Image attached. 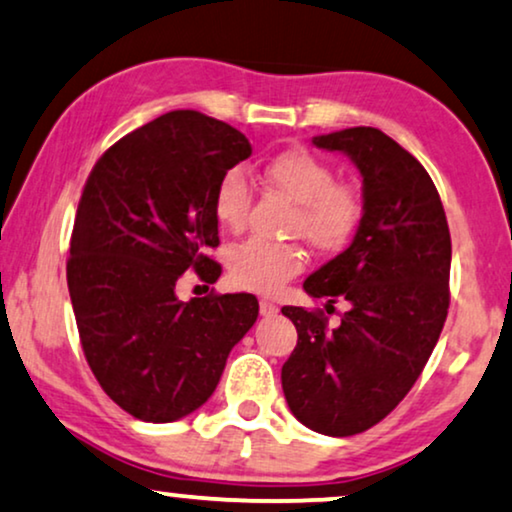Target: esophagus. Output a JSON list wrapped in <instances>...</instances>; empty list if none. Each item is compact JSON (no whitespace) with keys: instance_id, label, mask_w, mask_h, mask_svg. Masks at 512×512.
<instances>
[{"instance_id":"1","label":"esophagus","mask_w":512,"mask_h":512,"mask_svg":"<svg viewBox=\"0 0 512 512\" xmlns=\"http://www.w3.org/2000/svg\"><path fill=\"white\" fill-rule=\"evenodd\" d=\"M260 313L262 316H274V313H278V306L271 299H260Z\"/></svg>"}]
</instances>
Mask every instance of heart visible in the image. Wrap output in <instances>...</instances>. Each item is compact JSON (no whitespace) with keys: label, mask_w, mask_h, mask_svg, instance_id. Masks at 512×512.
<instances>
[{"label":"heart","mask_w":512,"mask_h":512,"mask_svg":"<svg viewBox=\"0 0 512 512\" xmlns=\"http://www.w3.org/2000/svg\"><path fill=\"white\" fill-rule=\"evenodd\" d=\"M269 185L297 203L290 220L292 234L304 236L320 250H337L349 241L360 222V196L351 185L335 182V170L306 149L276 154L264 168ZM252 189L241 168L220 177L213 213L227 229H241L250 210ZM306 257L295 243L248 238L229 255V281L241 290L276 292L304 269Z\"/></svg>","instance_id":"obj_1"}]
</instances>
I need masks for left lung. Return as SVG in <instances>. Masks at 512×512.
I'll list each match as a JSON object with an SVG mask.
<instances>
[{
    "label": "left lung",
    "mask_w": 512,
    "mask_h": 512,
    "mask_svg": "<svg viewBox=\"0 0 512 512\" xmlns=\"http://www.w3.org/2000/svg\"><path fill=\"white\" fill-rule=\"evenodd\" d=\"M363 177V217L349 248L304 281L311 297L346 299L339 327L323 311L283 306L297 346L281 370L290 412L346 438L379 424L419 379L449 309L452 238L426 168L379 128L316 135Z\"/></svg>",
    "instance_id": "1"
}]
</instances>
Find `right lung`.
I'll list each match as a JSON object with an SVG mask.
<instances>
[{"instance_id":"obj_1","label":"right lung","mask_w":512,"mask_h":512,"mask_svg":"<svg viewBox=\"0 0 512 512\" xmlns=\"http://www.w3.org/2000/svg\"><path fill=\"white\" fill-rule=\"evenodd\" d=\"M252 147L234 126L175 109L114 142L88 175L74 217L67 288L79 339L109 398L140 421L168 424L206 403L229 351L255 325V295L194 297L175 283L222 267L213 196Z\"/></svg>"}]
</instances>
